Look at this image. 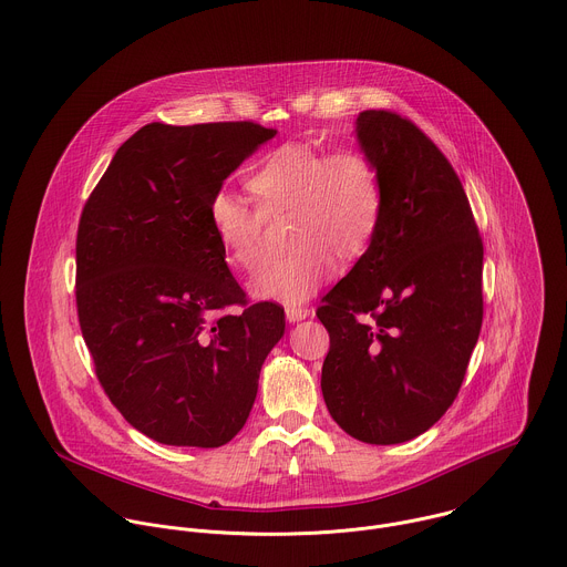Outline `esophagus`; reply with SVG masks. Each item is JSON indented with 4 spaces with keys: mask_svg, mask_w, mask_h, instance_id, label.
<instances>
[{
    "mask_svg": "<svg viewBox=\"0 0 567 567\" xmlns=\"http://www.w3.org/2000/svg\"><path fill=\"white\" fill-rule=\"evenodd\" d=\"M285 313H287V320L289 322H300V320H305V318H309L311 316V309H307V307H287L285 309Z\"/></svg>",
    "mask_w": 567,
    "mask_h": 567,
    "instance_id": "1",
    "label": "esophagus"
}]
</instances>
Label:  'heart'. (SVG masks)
I'll list each match as a JSON object with an SVG mask.
<instances>
[{"instance_id": "1", "label": "heart", "mask_w": 567, "mask_h": 567, "mask_svg": "<svg viewBox=\"0 0 567 567\" xmlns=\"http://www.w3.org/2000/svg\"><path fill=\"white\" fill-rule=\"evenodd\" d=\"M256 203L220 192L209 203V225L227 265L251 271L260 260L262 218L289 214L282 258L260 265L251 293L296 305L318 291L340 265L360 260L373 245L384 216V183L378 163L358 147L333 152L287 143L269 152L247 176Z\"/></svg>"}]
</instances>
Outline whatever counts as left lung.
Here are the masks:
<instances>
[{
	"label": "left lung",
	"mask_w": 567,
	"mask_h": 567,
	"mask_svg": "<svg viewBox=\"0 0 567 567\" xmlns=\"http://www.w3.org/2000/svg\"><path fill=\"white\" fill-rule=\"evenodd\" d=\"M355 132L384 216L316 311L331 340L320 386L344 433L386 446L426 433L460 393L484 320V243L457 172L413 121L364 110Z\"/></svg>",
	"instance_id": "obj_1"
}]
</instances>
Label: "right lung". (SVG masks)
<instances>
[{
	"instance_id": "1",
	"label": "right lung",
	"mask_w": 567,
	"mask_h": 567,
	"mask_svg": "<svg viewBox=\"0 0 567 567\" xmlns=\"http://www.w3.org/2000/svg\"><path fill=\"white\" fill-rule=\"evenodd\" d=\"M274 136L254 121L147 123L83 205L79 327L110 402L158 444L234 440L285 333V309L249 305L209 225L223 181Z\"/></svg>"
}]
</instances>
